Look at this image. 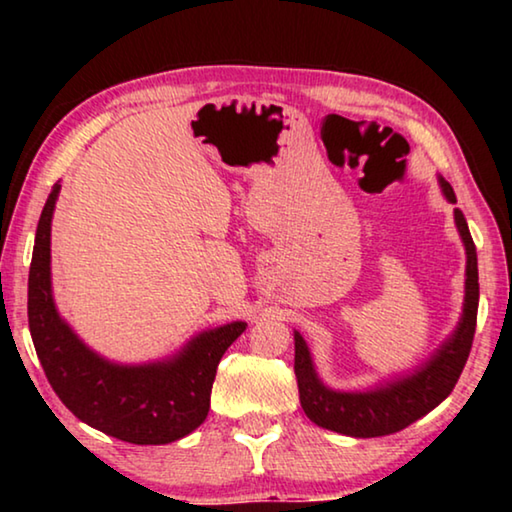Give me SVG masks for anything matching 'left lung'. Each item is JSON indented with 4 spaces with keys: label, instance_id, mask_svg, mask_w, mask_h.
<instances>
[{
    "label": "left lung",
    "instance_id": "8db88e82",
    "mask_svg": "<svg viewBox=\"0 0 512 512\" xmlns=\"http://www.w3.org/2000/svg\"><path fill=\"white\" fill-rule=\"evenodd\" d=\"M449 201L456 203V194L445 178H440ZM456 225L461 232L467 250V280H465V309L456 332L443 348L438 350L427 366L413 377L397 381L386 388L370 393H334L320 384L307 343L296 332V370L300 404L307 418L318 427L345 433L354 438H377L388 433L402 431L411 422L420 420L431 409L445 400L454 391L458 377L470 357L474 329H476V309H479V266H476V246L467 228L463 212L456 207Z\"/></svg>",
    "mask_w": 512,
    "mask_h": 512
}]
</instances>
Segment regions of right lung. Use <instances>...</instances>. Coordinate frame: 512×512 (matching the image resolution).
<instances>
[{"label": "right lung", "mask_w": 512, "mask_h": 512, "mask_svg": "<svg viewBox=\"0 0 512 512\" xmlns=\"http://www.w3.org/2000/svg\"><path fill=\"white\" fill-rule=\"evenodd\" d=\"M60 192L42 207L29 271V329L51 388L76 418L133 445H167L201 427L219 361L244 332L230 323L205 332L169 363L112 366L90 352L60 320L51 298L49 237Z\"/></svg>", "instance_id": "1"}]
</instances>
